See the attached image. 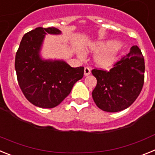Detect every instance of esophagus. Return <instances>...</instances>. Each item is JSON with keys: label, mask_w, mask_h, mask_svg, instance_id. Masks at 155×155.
I'll list each match as a JSON object with an SVG mask.
<instances>
[{"label": "esophagus", "mask_w": 155, "mask_h": 155, "mask_svg": "<svg viewBox=\"0 0 155 155\" xmlns=\"http://www.w3.org/2000/svg\"><path fill=\"white\" fill-rule=\"evenodd\" d=\"M91 74V70H90L89 68H87V67H85L84 68V75L85 76H87V75H89Z\"/></svg>", "instance_id": "esophagus-1"}]
</instances>
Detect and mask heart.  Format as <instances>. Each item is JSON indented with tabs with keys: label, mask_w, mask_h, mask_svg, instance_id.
Returning a JSON list of instances; mask_svg holds the SVG:
<instances>
[{
	"label": "heart",
	"mask_w": 155,
	"mask_h": 155,
	"mask_svg": "<svg viewBox=\"0 0 155 155\" xmlns=\"http://www.w3.org/2000/svg\"><path fill=\"white\" fill-rule=\"evenodd\" d=\"M122 49V44L118 42L102 41L90 46L89 50L98 53L94 57V61L101 68H110L116 61L119 53Z\"/></svg>",
	"instance_id": "obj_1"
}]
</instances>
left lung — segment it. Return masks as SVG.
<instances>
[{
	"label": "left lung",
	"instance_id": "8db88e82",
	"mask_svg": "<svg viewBox=\"0 0 155 155\" xmlns=\"http://www.w3.org/2000/svg\"><path fill=\"white\" fill-rule=\"evenodd\" d=\"M144 59L138 46L115 63L109 71L94 68L97 79L92 98L102 110L116 113L130 106L139 96L144 83Z\"/></svg>",
	"mask_w": 155,
	"mask_h": 155
}]
</instances>
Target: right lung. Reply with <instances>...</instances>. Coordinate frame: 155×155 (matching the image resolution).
<instances>
[{
  "instance_id": "1",
  "label": "right lung",
  "mask_w": 155,
  "mask_h": 155,
  "mask_svg": "<svg viewBox=\"0 0 155 155\" xmlns=\"http://www.w3.org/2000/svg\"><path fill=\"white\" fill-rule=\"evenodd\" d=\"M60 34L54 27H39L22 37L16 53L18 83L25 97L35 106L56 107L84 75V67L71 68L63 61H44L39 56L45 35Z\"/></svg>"
}]
</instances>
